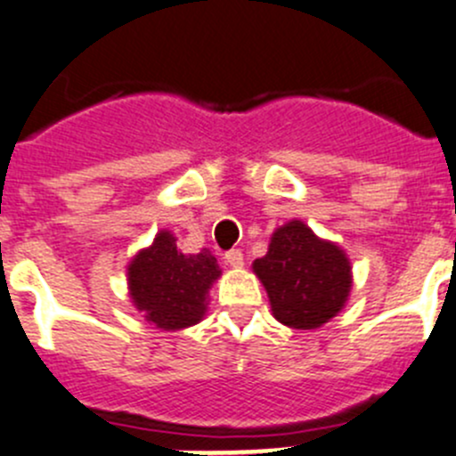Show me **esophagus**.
Returning a JSON list of instances; mask_svg holds the SVG:
<instances>
[{
    "instance_id": "esophagus-1",
    "label": "esophagus",
    "mask_w": 456,
    "mask_h": 456,
    "mask_svg": "<svg viewBox=\"0 0 456 456\" xmlns=\"http://www.w3.org/2000/svg\"><path fill=\"white\" fill-rule=\"evenodd\" d=\"M224 263H227L229 267H242V265H245V256H242L240 249H229L227 254H224Z\"/></svg>"
}]
</instances>
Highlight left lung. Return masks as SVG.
<instances>
[{
	"label": "left lung",
	"mask_w": 456,
	"mask_h": 456,
	"mask_svg": "<svg viewBox=\"0 0 456 456\" xmlns=\"http://www.w3.org/2000/svg\"><path fill=\"white\" fill-rule=\"evenodd\" d=\"M254 272L269 296L276 321L294 330H316L343 309L352 289L346 251L321 240L300 220L276 229Z\"/></svg>",
	"instance_id": "obj_1"
}]
</instances>
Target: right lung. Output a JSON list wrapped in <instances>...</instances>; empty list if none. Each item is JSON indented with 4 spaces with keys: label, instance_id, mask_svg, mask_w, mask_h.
Returning <instances> with one entry per match:
<instances>
[{
    "label": "right lung",
    "instance_id": "add662e5",
    "mask_svg": "<svg viewBox=\"0 0 456 456\" xmlns=\"http://www.w3.org/2000/svg\"><path fill=\"white\" fill-rule=\"evenodd\" d=\"M126 276L131 300L149 322L160 330H184L205 316L220 267L209 249L183 254L174 233L162 229L151 247L134 256Z\"/></svg>",
    "mask_w": 456,
    "mask_h": 456
}]
</instances>
